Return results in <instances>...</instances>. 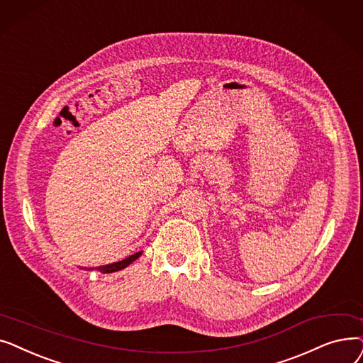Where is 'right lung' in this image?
Segmentation results:
<instances>
[{
	"label": "right lung",
	"instance_id": "1",
	"mask_svg": "<svg viewBox=\"0 0 363 363\" xmlns=\"http://www.w3.org/2000/svg\"><path fill=\"white\" fill-rule=\"evenodd\" d=\"M142 252H143V251H139V252H135V254H133V255H130V257L124 258V260L116 262V263H112V264H106V266H99V267H96V269H97V270H100L101 273H112V272H118V270H121V269H125L128 264H131L134 260H137V258H139V257L142 255ZM85 269H87V267H85ZM89 270H93V269H89Z\"/></svg>",
	"mask_w": 363,
	"mask_h": 363
}]
</instances>
